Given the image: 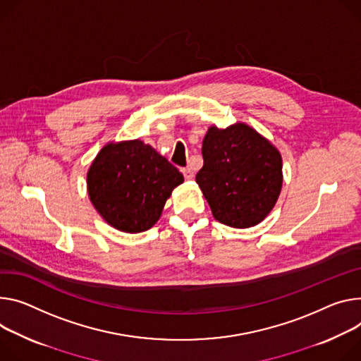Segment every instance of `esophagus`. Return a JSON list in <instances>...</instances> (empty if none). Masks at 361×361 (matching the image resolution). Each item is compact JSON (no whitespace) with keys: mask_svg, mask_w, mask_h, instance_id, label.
<instances>
[{"mask_svg":"<svg viewBox=\"0 0 361 361\" xmlns=\"http://www.w3.org/2000/svg\"><path fill=\"white\" fill-rule=\"evenodd\" d=\"M181 173H183V176H184L185 180H192V177H194V173H192L191 169H188V167H187V169H183Z\"/></svg>","mask_w":361,"mask_h":361,"instance_id":"esophagus-1","label":"esophagus"}]
</instances>
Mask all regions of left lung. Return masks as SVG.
<instances>
[{"label":"left lung","mask_w":361,"mask_h":361,"mask_svg":"<svg viewBox=\"0 0 361 361\" xmlns=\"http://www.w3.org/2000/svg\"><path fill=\"white\" fill-rule=\"evenodd\" d=\"M203 169L195 176L214 219L246 228L264 220L282 188V157L252 126H210L203 140Z\"/></svg>","instance_id":"obj_1"}]
</instances>
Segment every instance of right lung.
<instances>
[{
  "label": "right lung",
  "instance_id": "add662e5",
  "mask_svg": "<svg viewBox=\"0 0 361 361\" xmlns=\"http://www.w3.org/2000/svg\"><path fill=\"white\" fill-rule=\"evenodd\" d=\"M183 174L140 140L109 142L87 171V194L93 207L112 227L126 233L151 228L161 217Z\"/></svg>",
  "mask_w": 361,
  "mask_h": 361
}]
</instances>
